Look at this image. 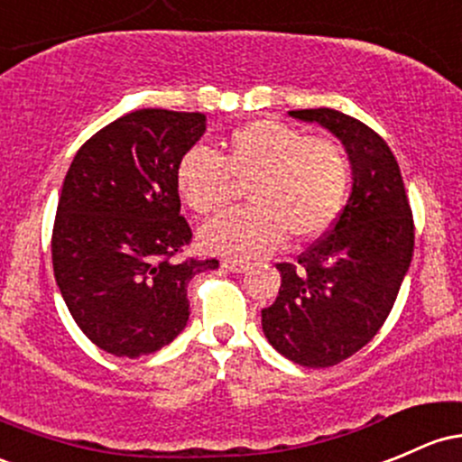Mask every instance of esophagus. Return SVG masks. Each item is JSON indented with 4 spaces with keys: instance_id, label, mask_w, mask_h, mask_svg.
<instances>
[{
    "instance_id": "34e87169",
    "label": "esophagus",
    "mask_w": 462,
    "mask_h": 462,
    "mask_svg": "<svg viewBox=\"0 0 462 462\" xmlns=\"http://www.w3.org/2000/svg\"><path fill=\"white\" fill-rule=\"evenodd\" d=\"M222 269L231 271V273H245L249 269V264L242 260H222Z\"/></svg>"
}]
</instances>
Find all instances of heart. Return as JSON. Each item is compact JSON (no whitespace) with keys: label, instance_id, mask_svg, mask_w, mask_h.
I'll use <instances>...</instances> for the list:
<instances>
[{"label":"heart","instance_id":"obj_1","mask_svg":"<svg viewBox=\"0 0 462 462\" xmlns=\"http://www.w3.org/2000/svg\"><path fill=\"white\" fill-rule=\"evenodd\" d=\"M348 152L337 141L257 118L233 130L220 153L193 147L176 167V187L198 216H217L246 185L251 207L207 225L200 240L213 253L264 255L284 233L306 242L332 226L350 189Z\"/></svg>","mask_w":462,"mask_h":462}]
</instances>
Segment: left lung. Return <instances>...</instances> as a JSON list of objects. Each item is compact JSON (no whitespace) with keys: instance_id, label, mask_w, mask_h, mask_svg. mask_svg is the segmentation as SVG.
<instances>
[{"instance_id":"1","label":"left lung","mask_w":462,"mask_h":462,"mask_svg":"<svg viewBox=\"0 0 462 462\" xmlns=\"http://www.w3.org/2000/svg\"><path fill=\"white\" fill-rule=\"evenodd\" d=\"M344 143L352 193L344 211L295 264H277L280 295L262 310L277 352L306 368H328L364 348L388 319L414 253V220L388 143L344 112L292 110Z\"/></svg>"}]
</instances>
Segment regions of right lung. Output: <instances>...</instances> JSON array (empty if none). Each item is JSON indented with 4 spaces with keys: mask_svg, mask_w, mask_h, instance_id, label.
<instances>
[{
    "mask_svg": "<svg viewBox=\"0 0 462 462\" xmlns=\"http://www.w3.org/2000/svg\"><path fill=\"white\" fill-rule=\"evenodd\" d=\"M200 112L136 110L74 156L52 226V269L83 335L136 359L171 344L189 319L187 284L217 260H176L191 245L176 167L205 134Z\"/></svg>",
    "mask_w": 462,
    "mask_h": 462,
    "instance_id": "right-lung-1",
    "label": "right lung"
}]
</instances>
